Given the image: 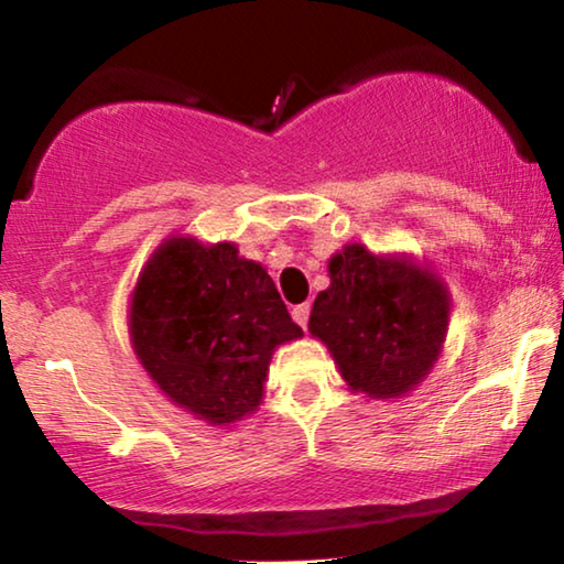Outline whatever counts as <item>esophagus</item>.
I'll use <instances>...</instances> for the list:
<instances>
[{
  "instance_id": "esophagus-1",
  "label": "esophagus",
  "mask_w": 564,
  "mask_h": 564,
  "mask_svg": "<svg viewBox=\"0 0 564 564\" xmlns=\"http://www.w3.org/2000/svg\"><path fill=\"white\" fill-rule=\"evenodd\" d=\"M291 316H293V322H296L301 329H306L308 326V316H311V306L308 304H299V306H293L291 308Z\"/></svg>"
}]
</instances>
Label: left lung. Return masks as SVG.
<instances>
[{
    "instance_id": "left-lung-1",
    "label": "left lung",
    "mask_w": 564,
    "mask_h": 564,
    "mask_svg": "<svg viewBox=\"0 0 564 564\" xmlns=\"http://www.w3.org/2000/svg\"><path fill=\"white\" fill-rule=\"evenodd\" d=\"M332 285L311 308L308 329L369 398L413 390L438 357L448 296L433 273L347 246L329 260Z\"/></svg>"
}]
</instances>
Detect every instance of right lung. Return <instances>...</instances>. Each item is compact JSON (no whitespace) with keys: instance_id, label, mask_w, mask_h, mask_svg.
Wrapping results in <instances>:
<instances>
[{"instance_id":"1","label":"right lung","mask_w":564,"mask_h":564,"mask_svg":"<svg viewBox=\"0 0 564 564\" xmlns=\"http://www.w3.org/2000/svg\"><path fill=\"white\" fill-rule=\"evenodd\" d=\"M296 336L271 275L230 242H164L133 291L141 365L166 398L217 425L258 408L273 349Z\"/></svg>"}]
</instances>
